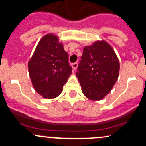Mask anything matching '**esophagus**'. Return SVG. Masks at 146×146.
Wrapping results in <instances>:
<instances>
[{
  "label": "esophagus",
  "instance_id": "1",
  "mask_svg": "<svg viewBox=\"0 0 146 146\" xmlns=\"http://www.w3.org/2000/svg\"><path fill=\"white\" fill-rule=\"evenodd\" d=\"M72 68H73V69H74V70H75V69H77V66H78V63H77V62L73 63V64H72Z\"/></svg>",
  "mask_w": 146,
  "mask_h": 146
}]
</instances>
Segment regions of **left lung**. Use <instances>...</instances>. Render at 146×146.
Wrapping results in <instances>:
<instances>
[{
    "label": "left lung",
    "instance_id": "1",
    "mask_svg": "<svg viewBox=\"0 0 146 146\" xmlns=\"http://www.w3.org/2000/svg\"><path fill=\"white\" fill-rule=\"evenodd\" d=\"M119 62L114 50L104 40L84 48L76 73L83 94L93 101L103 99L117 82Z\"/></svg>",
    "mask_w": 146,
    "mask_h": 146
}]
</instances>
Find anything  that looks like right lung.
Segmentation results:
<instances>
[{
    "mask_svg": "<svg viewBox=\"0 0 146 146\" xmlns=\"http://www.w3.org/2000/svg\"><path fill=\"white\" fill-rule=\"evenodd\" d=\"M28 69L33 87L42 97L50 99L61 94L72 68L57 36L48 34L40 40L28 63Z\"/></svg>",
    "mask_w": 146,
    "mask_h": 146,
    "instance_id": "obj_1",
    "label": "right lung"
}]
</instances>
